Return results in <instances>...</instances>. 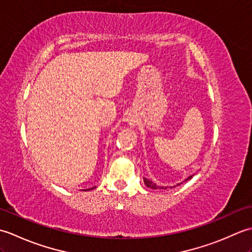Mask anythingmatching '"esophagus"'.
<instances>
[{
    "instance_id": "esophagus-1",
    "label": "esophagus",
    "mask_w": 252,
    "mask_h": 252,
    "mask_svg": "<svg viewBox=\"0 0 252 252\" xmlns=\"http://www.w3.org/2000/svg\"><path fill=\"white\" fill-rule=\"evenodd\" d=\"M126 121L127 122H129L130 123V125H134V123L136 122V120H135V118L134 117H133V116H127L126 117Z\"/></svg>"
}]
</instances>
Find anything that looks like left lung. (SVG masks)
<instances>
[{
  "label": "left lung",
  "instance_id": "obj_1",
  "mask_svg": "<svg viewBox=\"0 0 252 252\" xmlns=\"http://www.w3.org/2000/svg\"><path fill=\"white\" fill-rule=\"evenodd\" d=\"M192 178V175H190V176H189V178H187L185 181H187V180H189V179H191ZM144 180V183H145V185L147 186V187H149V189H167V187H163V186H158L156 183H154V182H152L151 180H148V179H146V178H144L143 179Z\"/></svg>",
  "mask_w": 252,
  "mask_h": 252
}]
</instances>
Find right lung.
Wrapping results in <instances>:
<instances>
[{"label":"right lung","instance_id":"add662e5","mask_svg":"<svg viewBox=\"0 0 252 252\" xmlns=\"http://www.w3.org/2000/svg\"><path fill=\"white\" fill-rule=\"evenodd\" d=\"M88 190H90V189H88Z\"/></svg>","mask_w":252,"mask_h":252}]
</instances>
